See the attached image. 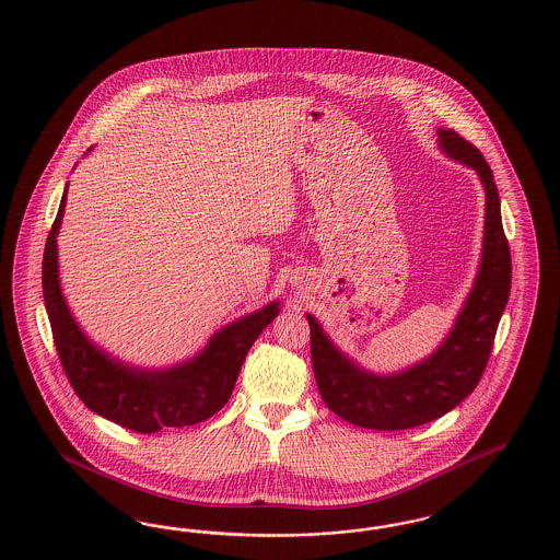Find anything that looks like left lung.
Wrapping results in <instances>:
<instances>
[{"label": "left lung", "mask_w": 560, "mask_h": 560, "mask_svg": "<svg viewBox=\"0 0 560 560\" xmlns=\"http://www.w3.org/2000/svg\"><path fill=\"white\" fill-rule=\"evenodd\" d=\"M447 156L477 171L486 189V235L475 285L444 343L429 359L396 375H373L343 357L308 314L314 380L320 398L352 425L400 431L425 425L463 402L481 380L511 293V247L502 229L493 173L465 137L440 129Z\"/></svg>", "instance_id": "1"}]
</instances>
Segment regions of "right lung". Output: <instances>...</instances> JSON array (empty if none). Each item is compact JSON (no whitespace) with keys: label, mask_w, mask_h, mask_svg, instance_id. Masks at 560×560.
I'll return each mask as SVG.
<instances>
[{"label":"right lung","mask_w":560,"mask_h":560,"mask_svg":"<svg viewBox=\"0 0 560 560\" xmlns=\"http://www.w3.org/2000/svg\"><path fill=\"white\" fill-rule=\"evenodd\" d=\"M65 206L67 189L45 242L42 279L51 336L74 394L100 417L137 433H156L164 427L196 425L210 419L231 398L247 350L279 314V302L226 325L196 359L173 369L141 371L116 362L79 329L60 290L56 235Z\"/></svg>","instance_id":"add662e5"}]
</instances>
